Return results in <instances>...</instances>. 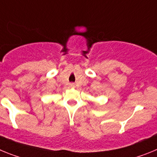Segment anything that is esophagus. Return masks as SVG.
I'll return each mask as SVG.
<instances>
[{
    "label": "esophagus",
    "instance_id": "esophagus-1",
    "mask_svg": "<svg viewBox=\"0 0 157 157\" xmlns=\"http://www.w3.org/2000/svg\"><path fill=\"white\" fill-rule=\"evenodd\" d=\"M70 87L71 88H75V84H70Z\"/></svg>",
    "mask_w": 157,
    "mask_h": 157
}]
</instances>
